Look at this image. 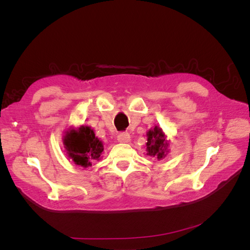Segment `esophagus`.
Segmentation results:
<instances>
[{"label":"esophagus","mask_w":250,"mask_h":250,"mask_svg":"<svg viewBox=\"0 0 250 250\" xmlns=\"http://www.w3.org/2000/svg\"><path fill=\"white\" fill-rule=\"evenodd\" d=\"M118 141L120 143H128L130 141V134L128 132H121L118 135Z\"/></svg>","instance_id":"obj_1"}]
</instances>
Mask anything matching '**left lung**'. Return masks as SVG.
I'll list each match as a JSON object with an SVG mask.
<instances>
[{"label":"left lung","instance_id":"8db88e82","mask_svg":"<svg viewBox=\"0 0 250 250\" xmlns=\"http://www.w3.org/2000/svg\"><path fill=\"white\" fill-rule=\"evenodd\" d=\"M147 137L148 154L151 156H156L158 160H161V158L166 156L165 154L168 143L166 142V137L161 128L154 127L152 130H149V132L147 133Z\"/></svg>","mask_w":250,"mask_h":250}]
</instances>
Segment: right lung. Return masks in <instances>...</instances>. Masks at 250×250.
<instances>
[{"label":"right lung","mask_w":250,"mask_h":250,"mask_svg":"<svg viewBox=\"0 0 250 250\" xmlns=\"http://www.w3.org/2000/svg\"><path fill=\"white\" fill-rule=\"evenodd\" d=\"M63 144L74 163L82 167L92 166V162L99 160L103 151L102 142L95 137L93 129L88 126L66 131Z\"/></svg>","instance_id":"add662e5"}]
</instances>
